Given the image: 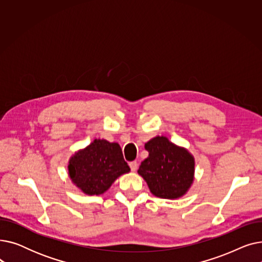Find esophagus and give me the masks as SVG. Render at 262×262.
<instances>
[{
	"label": "esophagus",
	"instance_id": "34e87169",
	"mask_svg": "<svg viewBox=\"0 0 262 262\" xmlns=\"http://www.w3.org/2000/svg\"><path fill=\"white\" fill-rule=\"evenodd\" d=\"M129 167H130V170L133 172H135L137 170V168H138V163H137V161H130L129 162Z\"/></svg>",
	"mask_w": 262,
	"mask_h": 262
}]
</instances>
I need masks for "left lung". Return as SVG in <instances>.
I'll return each mask as SVG.
<instances>
[{"label":"left lung","mask_w":262,"mask_h":262,"mask_svg":"<svg viewBox=\"0 0 262 262\" xmlns=\"http://www.w3.org/2000/svg\"><path fill=\"white\" fill-rule=\"evenodd\" d=\"M145 149L148 157L141 162L138 173L146 182L149 191L161 199L183 196L193 183V156L163 136L155 137L145 143Z\"/></svg>","instance_id":"8db88e82"}]
</instances>
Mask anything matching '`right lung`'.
<instances>
[{
    "label": "right lung",
    "instance_id": "right-lung-1",
    "mask_svg": "<svg viewBox=\"0 0 262 262\" xmlns=\"http://www.w3.org/2000/svg\"><path fill=\"white\" fill-rule=\"evenodd\" d=\"M68 169L73 184L88 195L104 193L120 175L130 171L120 145L104 139H95L78 150Z\"/></svg>",
    "mask_w": 262,
    "mask_h": 262
}]
</instances>
